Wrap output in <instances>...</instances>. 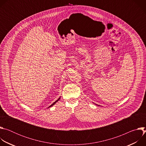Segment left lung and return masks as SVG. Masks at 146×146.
Listing matches in <instances>:
<instances>
[{
	"label": "left lung",
	"mask_w": 146,
	"mask_h": 146,
	"mask_svg": "<svg viewBox=\"0 0 146 146\" xmlns=\"http://www.w3.org/2000/svg\"><path fill=\"white\" fill-rule=\"evenodd\" d=\"M98 106H99V105H98Z\"/></svg>",
	"instance_id": "obj_1"
}]
</instances>
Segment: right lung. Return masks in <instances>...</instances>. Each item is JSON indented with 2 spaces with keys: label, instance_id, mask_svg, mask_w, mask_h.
<instances>
[{
  "label": "right lung",
  "instance_id": "1",
  "mask_svg": "<svg viewBox=\"0 0 146 146\" xmlns=\"http://www.w3.org/2000/svg\"><path fill=\"white\" fill-rule=\"evenodd\" d=\"M60 98H58V99H57V100H56V101H55V102H54V103H52V105H50V106H49V107H48V108H50V107H51V106H53V105H55V103H56V102H58V100H59V99H60Z\"/></svg>",
  "mask_w": 146,
  "mask_h": 146
}]
</instances>
